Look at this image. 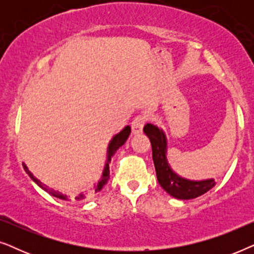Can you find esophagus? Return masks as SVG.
<instances>
[{
	"mask_svg": "<svg viewBox=\"0 0 254 254\" xmlns=\"http://www.w3.org/2000/svg\"><path fill=\"white\" fill-rule=\"evenodd\" d=\"M145 123V117L143 116H137L131 123V131L133 134H140L143 130V126Z\"/></svg>",
	"mask_w": 254,
	"mask_h": 254,
	"instance_id": "1",
	"label": "esophagus"
}]
</instances>
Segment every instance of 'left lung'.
I'll return each mask as SVG.
<instances>
[{"instance_id": "obj_1", "label": "left lung", "mask_w": 254, "mask_h": 254, "mask_svg": "<svg viewBox=\"0 0 254 254\" xmlns=\"http://www.w3.org/2000/svg\"><path fill=\"white\" fill-rule=\"evenodd\" d=\"M151 142L152 159L156 176L162 189L170 195L179 200H190L202 195L215 186V180H193L179 176L170 165L168 159V138L164 130L156 125L147 124L143 128Z\"/></svg>"}]
</instances>
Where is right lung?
Returning <instances> with one entry per match:
<instances>
[{
  "label": "right lung",
  "mask_w": 254,
  "mask_h": 254,
  "mask_svg": "<svg viewBox=\"0 0 254 254\" xmlns=\"http://www.w3.org/2000/svg\"><path fill=\"white\" fill-rule=\"evenodd\" d=\"M129 135H130V126L129 125H127V126H125L123 129L119 131V133L116 134L112 138H111V141L109 142V145H107L106 161H105V165H104L102 177H100V179L98 180V182H97L96 184H93V190H95V193L102 190L103 187L106 185L107 182H109V179H110V165L109 164H110L111 159H112V157L117 152L118 149H119L121 145H123L125 142L127 141V138L129 137ZM23 168H24V170H25V172L27 173V175L30 176V178L32 179L41 190H44L45 192H47L48 194H51V195H53L55 197H59V199H61V200H65V201L72 200L71 196H69L64 193H61L60 190H54L53 189H50L47 185H45V184L41 183L39 179L36 178V177L33 176V173L30 171L29 168H27L25 164H23ZM86 196H88V192H82V193H79L78 195L75 196V200L76 201L84 200V199H86Z\"/></svg>",
  "instance_id": "add662e5"
}]
</instances>
